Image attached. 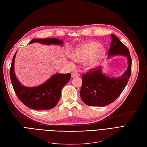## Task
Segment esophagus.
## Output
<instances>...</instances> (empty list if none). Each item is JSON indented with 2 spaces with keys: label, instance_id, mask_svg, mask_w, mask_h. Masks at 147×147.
Instances as JSON below:
<instances>
[{
  "label": "esophagus",
  "instance_id": "34e87169",
  "mask_svg": "<svg viewBox=\"0 0 147 147\" xmlns=\"http://www.w3.org/2000/svg\"><path fill=\"white\" fill-rule=\"evenodd\" d=\"M79 76V74L78 73H73L71 74V77L72 78H75V77H78Z\"/></svg>",
  "mask_w": 147,
  "mask_h": 147
}]
</instances>
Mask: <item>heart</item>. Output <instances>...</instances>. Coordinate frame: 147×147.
I'll list each match as a JSON object with an SVG mask.
<instances>
[{"mask_svg": "<svg viewBox=\"0 0 147 147\" xmlns=\"http://www.w3.org/2000/svg\"><path fill=\"white\" fill-rule=\"evenodd\" d=\"M100 44L95 42H90L79 45L71 54L73 61L78 63H85V66L88 69H91L97 66L100 59L105 55V50L99 48ZM67 66L73 68L75 65L72 62H68Z\"/></svg>", "mask_w": 147, "mask_h": 147, "instance_id": "b5f03b06", "label": "heart"}]
</instances>
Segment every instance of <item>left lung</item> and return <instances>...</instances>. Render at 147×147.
Returning <instances> with one entry per match:
<instances>
[{
    "label": "left lung",
    "mask_w": 147,
    "mask_h": 147,
    "mask_svg": "<svg viewBox=\"0 0 147 147\" xmlns=\"http://www.w3.org/2000/svg\"><path fill=\"white\" fill-rule=\"evenodd\" d=\"M111 38L108 57L126 56L128 68L121 77L115 78L103 73L102 67L94 68L84 74L80 95L83 102L88 106L104 107L111 104L122 93L131 76L132 62L128 49L115 34H111Z\"/></svg>",
    "instance_id": "obj_1"
}]
</instances>
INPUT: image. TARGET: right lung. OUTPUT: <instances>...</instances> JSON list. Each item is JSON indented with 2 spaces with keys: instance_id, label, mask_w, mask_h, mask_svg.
I'll use <instances>...</instances> for the list:
<instances>
[{
  "instance_id": "right-lung-1",
  "label": "right lung",
  "mask_w": 147,
  "mask_h": 147,
  "mask_svg": "<svg viewBox=\"0 0 147 147\" xmlns=\"http://www.w3.org/2000/svg\"><path fill=\"white\" fill-rule=\"evenodd\" d=\"M40 43L45 45H63V42L56 38L34 39L28 43ZM13 56L9 71L11 81L15 93L19 100L30 108L35 110H50L55 107L61 97V90L70 79L71 74L57 73L53 75L45 82L34 87H26L22 85L16 77Z\"/></svg>"
}]
</instances>
